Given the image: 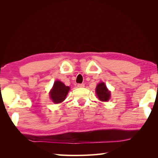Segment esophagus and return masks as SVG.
<instances>
[{
  "label": "esophagus",
  "instance_id": "34e87169",
  "mask_svg": "<svg viewBox=\"0 0 158 158\" xmlns=\"http://www.w3.org/2000/svg\"><path fill=\"white\" fill-rule=\"evenodd\" d=\"M77 86H78V88H84L85 85L84 84H79L77 85Z\"/></svg>",
  "mask_w": 158,
  "mask_h": 158
}]
</instances>
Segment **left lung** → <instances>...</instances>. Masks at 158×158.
Masks as SVG:
<instances>
[{
	"label": "left lung",
	"instance_id": "8db88e82",
	"mask_svg": "<svg viewBox=\"0 0 158 158\" xmlns=\"http://www.w3.org/2000/svg\"><path fill=\"white\" fill-rule=\"evenodd\" d=\"M95 93L99 100L102 102L109 101L111 97V92L106 88L104 82L99 83L95 89Z\"/></svg>",
	"mask_w": 158,
	"mask_h": 158
}]
</instances>
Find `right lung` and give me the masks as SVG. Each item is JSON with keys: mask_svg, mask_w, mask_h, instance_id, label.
<instances>
[{"mask_svg": "<svg viewBox=\"0 0 158 158\" xmlns=\"http://www.w3.org/2000/svg\"><path fill=\"white\" fill-rule=\"evenodd\" d=\"M69 89V87L66 86L63 82L56 81L49 93L51 100L55 104L62 102L65 100Z\"/></svg>", "mask_w": 158, "mask_h": 158, "instance_id": "1", "label": "right lung"}]
</instances>
